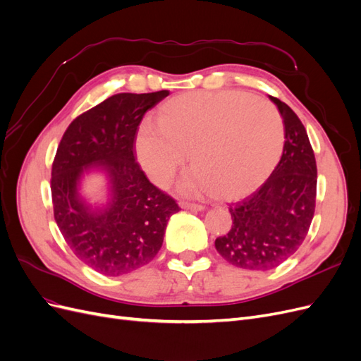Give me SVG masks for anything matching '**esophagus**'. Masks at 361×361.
Listing matches in <instances>:
<instances>
[{
  "label": "esophagus",
  "instance_id": "obj_1",
  "mask_svg": "<svg viewBox=\"0 0 361 361\" xmlns=\"http://www.w3.org/2000/svg\"><path fill=\"white\" fill-rule=\"evenodd\" d=\"M179 204H180V207H183V209H191V211H203L204 209V206L200 203H191V202L182 200Z\"/></svg>",
  "mask_w": 361,
  "mask_h": 361
}]
</instances>
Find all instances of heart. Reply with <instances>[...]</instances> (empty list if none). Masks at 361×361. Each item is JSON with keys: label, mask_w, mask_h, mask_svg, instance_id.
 I'll return each mask as SVG.
<instances>
[{"label": "heart", "mask_w": 361, "mask_h": 361, "mask_svg": "<svg viewBox=\"0 0 361 361\" xmlns=\"http://www.w3.org/2000/svg\"><path fill=\"white\" fill-rule=\"evenodd\" d=\"M285 147L277 108L239 90L190 92L161 106L158 123L141 125L135 152L141 167L166 187L183 166L194 173L187 190H211L233 200L257 190L274 171Z\"/></svg>", "instance_id": "b5f03b06"}]
</instances>
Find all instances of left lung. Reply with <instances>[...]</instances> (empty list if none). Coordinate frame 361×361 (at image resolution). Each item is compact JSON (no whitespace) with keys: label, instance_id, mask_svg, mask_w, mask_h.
<instances>
[{"label":"left lung","instance_id":"obj_1","mask_svg":"<svg viewBox=\"0 0 361 361\" xmlns=\"http://www.w3.org/2000/svg\"><path fill=\"white\" fill-rule=\"evenodd\" d=\"M285 123L280 162L262 187L228 204L232 227L215 239L228 264L251 271L277 268L307 236L316 204L318 170L307 130L292 108L271 96Z\"/></svg>","mask_w":361,"mask_h":361}]
</instances>
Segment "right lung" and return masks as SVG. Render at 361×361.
Listing matches in <instances>:
<instances>
[{"instance_id": "right-lung-1", "label": "right lung", "mask_w": 361, "mask_h": 361, "mask_svg": "<svg viewBox=\"0 0 361 361\" xmlns=\"http://www.w3.org/2000/svg\"><path fill=\"white\" fill-rule=\"evenodd\" d=\"M166 96L167 90L113 94L73 120L54 158V218L73 255L104 276L149 264L162 245L169 218L180 209L147 179L134 155L141 120ZM89 166L111 176L114 199L102 213L90 212L78 197V182Z\"/></svg>"}]
</instances>
